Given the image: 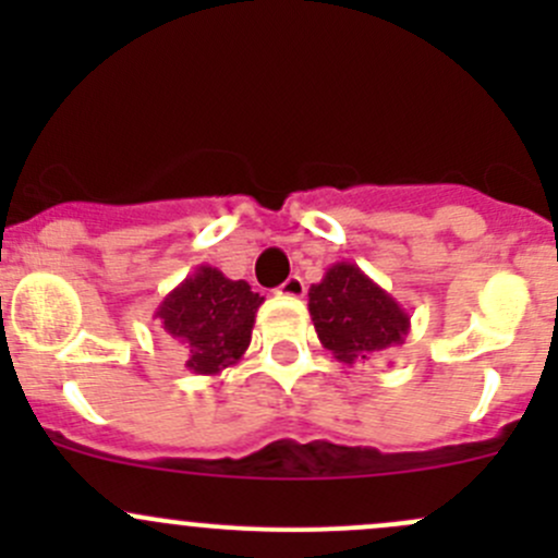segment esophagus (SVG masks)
<instances>
[{
  "instance_id": "34e87169",
  "label": "esophagus",
  "mask_w": 558,
  "mask_h": 558,
  "mask_svg": "<svg viewBox=\"0 0 558 558\" xmlns=\"http://www.w3.org/2000/svg\"><path fill=\"white\" fill-rule=\"evenodd\" d=\"M305 291H307V286H305V280L300 278V275H291L286 283L278 286V294L280 296H291V300H296V296H305Z\"/></svg>"
}]
</instances>
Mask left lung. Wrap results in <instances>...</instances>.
Here are the masks:
<instances>
[{"label": "left lung", "instance_id": "1", "mask_svg": "<svg viewBox=\"0 0 558 558\" xmlns=\"http://www.w3.org/2000/svg\"><path fill=\"white\" fill-rule=\"evenodd\" d=\"M307 296L320 345L348 367L402 345L410 331L408 311L351 262L331 264Z\"/></svg>", "mask_w": 558, "mask_h": 558}]
</instances>
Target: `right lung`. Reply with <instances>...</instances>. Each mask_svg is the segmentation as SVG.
I'll return each mask as SVG.
<instances>
[{
    "label": "right lung",
    "instance_id": "1",
    "mask_svg": "<svg viewBox=\"0 0 558 558\" xmlns=\"http://www.w3.org/2000/svg\"><path fill=\"white\" fill-rule=\"evenodd\" d=\"M264 296L251 291L245 280L199 264L159 302L156 318L189 351L185 367L191 373L218 375L243 359Z\"/></svg>",
    "mask_w": 558,
    "mask_h": 558
}]
</instances>
